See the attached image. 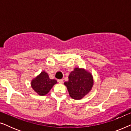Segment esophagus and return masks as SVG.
Masks as SVG:
<instances>
[{"mask_svg": "<svg viewBox=\"0 0 131 131\" xmlns=\"http://www.w3.org/2000/svg\"><path fill=\"white\" fill-rule=\"evenodd\" d=\"M58 83H60V84H62V83H63V80L62 79H60V80H58Z\"/></svg>", "mask_w": 131, "mask_h": 131, "instance_id": "1", "label": "esophagus"}]
</instances>
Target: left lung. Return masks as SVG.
<instances>
[{"instance_id":"left-lung-1","label":"left lung","mask_w":131,"mask_h":131,"mask_svg":"<svg viewBox=\"0 0 131 131\" xmlns=\"http://www.w3.org/2000/svg\"><path fill=\"white\" fill-rule=\"evenodd\" d=\"M69 95L74 100H81L88 94L94 85L92 74L83 68L76 67L70 73L69 80L64 82Z\"/></svg>"}]
</instances>
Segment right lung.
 <instances>
[{"instance_id":"right-lung-1","label":"right lung","mask_w":131,"mask_h":131,"mask_svg":"<svg viewBox=\"0 0 131 131\" xmlns=\"http://www.w3.org/2000/svg\"><path fill=\"white\" fill-rule=\"evenodd\" d=\"M57 83L55 79H51L45 71H42L40 74L31 80L32 89L40 96L46 95L53 85Z\"/></svg>"}]
</instances>
